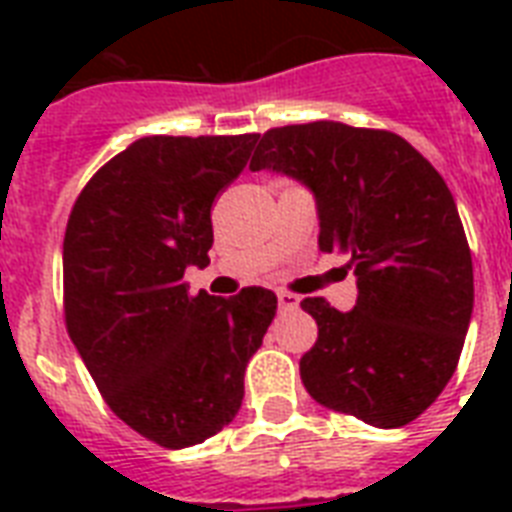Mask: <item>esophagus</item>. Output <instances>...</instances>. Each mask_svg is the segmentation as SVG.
Segmentation results:
<instances>
[{"label":"esophagus","instance_id":"1","mask_svg":"<svg viewBox=\"0 0 512 512\" xmlns=\"http://www.w3.org/2000/svg\"><path fill=\"white\" fill-rule=\"evenodd\" d=\"M276 297H279L281 311H295L297 305H300V297L292 295V292H284V289H279V292H276Z\"/></svg>","mask_w":512,"mask_h":512}]
</instances>
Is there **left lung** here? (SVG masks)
I'll return each mask as SVG.
<instances>
[{
    "label": "left lung",
    "instance_id": "8db88e82",
    "mask_svg": "<svg viewBox=\"0 0 512 512\" xmlns=\"http://www.w3.org/2000/svg\"><path fill=\"white\" fill-rule=\"evenodd\" d=\"M249 170L308 185L319 249L356 273L353 311L300 303L319 324L300 358L305 390L374 428L417 420L452 380L473 313V260L444 177L396 132L342 122L268 130Z\"/></svg>",
    "mask_w": 512,
    "mask_h": 512
}]
</instances>
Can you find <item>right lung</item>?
<instances>
[{
	"instance_id": "add662e5",
	"label": "right lung",
	"mask_w": 512,
	"mask_h": 512,
	"mask_svg": "<svg viewBox=\"0 0 512 512\" xmlns=\"http://www.w3.org/2000/svg\"><path fill=\"white\" fill-rule=\"evenodd\" d=\"M260 135H151L106 162L76 196L63 239V316L111 412L140 436L185 449L236 417L244 369L276 295L188 292L209 263L212 201Z\"/></svg>"
}]
</instances>
